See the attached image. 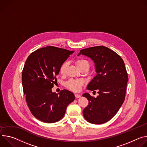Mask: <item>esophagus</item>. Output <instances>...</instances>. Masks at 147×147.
<instances>
[{"instance_id": "34e87169", "label": "esophagus", "mask_w": 147, "mask_h": 147, "mask_svg": "<svg viewBox=\"0 0 147 147\" xmlns=\"http://www.w3.org/2000/svg\"><path fill=\"white\" fill-rule=\"evenodd\" d=\"M75 96L76 98H79V97H80V95L79 94H75Z\"/></svg>"}]
</instances>
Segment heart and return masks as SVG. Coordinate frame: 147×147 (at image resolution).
<instances>
[{"label": "heart", "mask_w": 147, "mask_h": 147, "mask_svg": "<svg viewBox=\"0 0 147 147\" xmlns=\"http://www.w3.org/2000/svg\"><path fill=\"white\" fill-rule=\"evenodd\" d=\"M75 64L76 65L77 67L80 70H86L87 71L89 70L90 68V63L88 61L85 59H78L75 61ZM67 62H63L59 68V73L61 75L64 74L65 72V69L67 68ZM84 82L82 80H74V79H69L67 82L65 83V85L69 89V90L74 92H78L80 90L81 87L83 85Z\"/></svg>", "instance_id": "heart-1"}]
</instances>
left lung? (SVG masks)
Instances as JSON below:
<instances>
[{"mask_svg": "<svg viewBox=\"0 0 147 147\" xmlns=\"http://www.w3.org/2000/svg\"><path fill=\"white\" fill-rule=\"evenodd\" d=\"M82 54L90 57L94 62L97 75L90 81L87 89L96 92L99 96L83 94L89 105L83 110V115L89 123H105L115 116L123 105L125 96L128 74L125 64L114 51L105 46H96L80 50Z\"/></svg>", "mask_w": 147, "mask_h": 147, "instance_id": "8db88e82", "label": "left lung"}]
</instances>
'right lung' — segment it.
Segmentation results:
<instances>
[{
    "mask_svg": "<svg viewBox=\"0 0 147 147\" xmlns=\"http://www.w3.org/2000/svg\"><path fill=\"white\" fill-rule=\"evenodd\" d=\"M74 51L48 46L32 52L22 71V85L27 106L36 118L53 123L60 120L67 107L75 99L74 94L61 90L52 92L61 65Z\"/></svg>",
    "mask_w": 147,
    "mask_h": 147,
    "instance_id": "obj_1",
    "label": "right lung"
}]
</instances>
